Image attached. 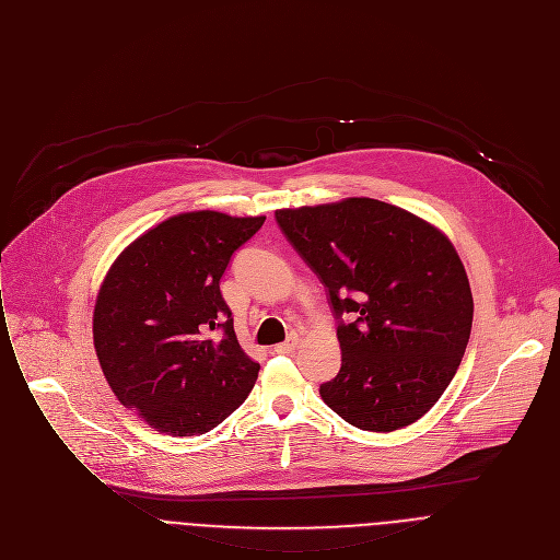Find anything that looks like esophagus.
I'll return each mask as SVG.
<instances>
[{
    "mask_svg": "<svg viewBox=\"0 0 560 560\" xmlns=\"http://www.w3.org/2000/svg\"><path fill=\"white\" fill-rule=\"evenodd\" d=\"M298 342H300V338H298V335L293 332V335H289V338H287L284 342L276 345V347H273V351H276L278 355H284V353H293V351L298 349Z\"/></svg>",
    "mask_w": 560,
    "mask_h": 560,
    "instance_id": "esophagus-1",
    "label": "esophagus"
}]
</instances>
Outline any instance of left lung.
Masks as SVG:
<instances>
[{"label": "left lung", "instance_id": "8db88e82", "mask_svg": "<svg viewBox=\"0 0 560 560\" xmlns=\"http://www.w3.org/2000/svg\"><path fill=\"white\" fill-rule=\"evenodd\" d=\"M276 220L340 319L342 369L319 386L324 404L360 430L415 423L453 382L472 328L470 282L448 236L375 198L278 209ZM345 312L357 319L342 323Z\"/></svg>", "mask_w": 560, "mask_h": 560}]
</instances>
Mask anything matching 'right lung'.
Returning a JSON list of instances; mask_svg holds the SVG:
<instances>
[{
	"label": "right lung",
	"mask_w": 560,
	"mask_h": 560,
	"mask_svg": "<svg viewBox=\"0 0 560 560\" xmlns=\"http://www.w3.org/2000/svg\"><path fill=\"white\" fill-rule=\"evenodd\" d=\"M262 222L185 211L139 236L105 273L94 351L112 393L150 428L209 432L252 393L260 364L238 345L220 278Z\"/></svg>",
	"instance_id": "right-lung-1"
}]
</instances>
